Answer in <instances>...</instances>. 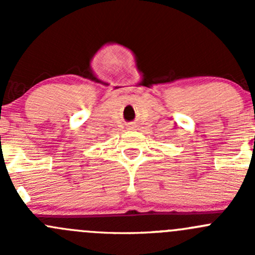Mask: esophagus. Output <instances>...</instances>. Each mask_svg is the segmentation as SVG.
<instances>
[{"instance_id":"1","label":"esophagus","mask_w":255,"mask_h":255,"mask_svg":"<svg viewBox=\"0 0 255 255\" xmlns=\"http://www.w3.org/2000/svg\"><path fill=\"white\" fill-rule=\"evenodd\" d=\"M132 128H133V127H132Z\"/></svg>"}]
</instances>
